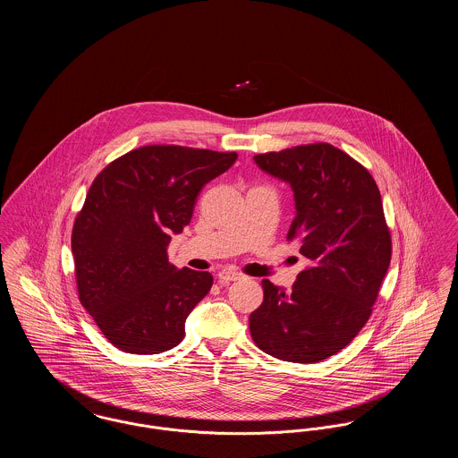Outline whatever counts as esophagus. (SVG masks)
Returning a JSON list of instances; mask_svg holds the SVG:
<instances>
[{"label": "esophagus", "instance_id": "esophagus-1", "mask_svg": "<svg viewBox=\"0 0 458 458\" xmlns=\"http://www.w3.org/2000/svg\"><path fill=\"white\" fill-rule=\"evenodd\" d=\"M240 278H242V275L233 269H221L218 273V280L221 284H230V282H235Z\"/></svg>", "mask_w": 458, "mask_h": 458}]
</instances>
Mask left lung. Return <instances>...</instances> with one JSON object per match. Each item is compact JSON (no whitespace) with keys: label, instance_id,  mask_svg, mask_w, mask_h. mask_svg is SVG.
I'll return each mask as SVG.
<instances>
[{"label":"left lung","instance_id":"1","mask_svg":"<svg viewBox=\"0 0 458 458\" xmlns=\"http://www.w3.org/2000/svg\"><path fill=\"white\" fill-rule=\"evenodd\" d=\"M262 172L290 183L310 264L292 292L262 280L264 301L249 318L256 345L282 360L310 364L345 349L364 327L392 261V237L369 172L338 148L316 142L254 156Z\"/></svg>","mask_w":458,"mask_h":458}]
</instances>
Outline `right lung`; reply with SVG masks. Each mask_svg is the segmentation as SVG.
I'll list each match as a JSON object with an SVG mask.
<instances>
[{
    "instance_id": "1",
    "label": "right lung",
    "mask_w": 458,
    "mask_h": 458,
    "mask_svg": "<svg viewBox=\"0 0 458 458\" xmlns=\"http://www.w3.org/2000/svg\"><path fill=\"white\" fill-rule=\"evenodd\" d=\"M237 153L144 146L98 174L72 230L79 301L116 349L161 353L211 290L208 271L168 262L174 233L191 223L202 187Z\"/></svg>"
}]
</instances>
